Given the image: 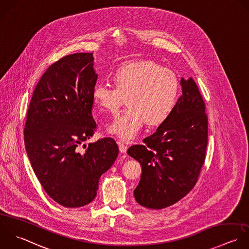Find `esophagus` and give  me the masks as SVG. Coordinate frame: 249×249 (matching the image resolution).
Returning a JSON list of instances; mask_svg holds the SVG:
<instances>
[{
  "instance_id": "34e87169",
  "label": "esophagus",
  "mask_w": 249,
  "mask_h": 249,
  "mask_svg": "<svg viewBox=\"0 0 249 249\" xmlns=\"http://www.w3.org/2000/svg\"><path fill=\"white\" fill-rule=\"evenodd\" d=\"M118 146H119V150L121 153H125L127 151V145L124 142H118Z\"/></svg>"
}]
</instances>
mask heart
<instances>
[{"instance_id": "b5f03b06", "label": "heart", "mask_w": 249, "mask_h": 249, "mask_svg": "<svg viewBox=\"0 0 249 249\" xmlns=\"http://www.w3.org/2000/svg\"><path fill=\"white\" fill-rule=\"evenodd\" d=\"M112 81L114 87L98 83L92 98L102 110L112 114L126 98L127 109L107 128L123 141L136 137L144 123L149 127L164 123L177 105L179 93L177 74L153 61L126 63L114 71Z\"/></svg>"}]
</instances>
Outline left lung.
I'll return each mask as SVG.
<instances>
[{
	"label": "left lung",
	"instance_id": "1",
	"mask_svg": "<svg viewBox=\"0 0 249 249\" xmlns=\"http://www.w3.org/2000/svg\"><path fill=\"white\" fill-rule=\"evenodd\" d=\"M182 95L170 117L154 134L128 149L142 176L134 191L142 207L161 210L186 196L197 182L208 145V116L192 77H181Z\"/></svg>",
	"mask_w": 249,
	"mask_h": 249
}]
</instances>
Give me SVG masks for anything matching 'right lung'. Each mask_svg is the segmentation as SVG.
Wrapping results in <instances>:
<instances>
[{
	"label": "right lung",
	"instance_id": "right-lung-1",
	"mask_svg": "<svg viewBox=\"0 0 249 249\" xmlns=\"http://www.w3.org/2000/svg\"><path fill=\"white\" fill-rule=\"evenodd\" d=\"M97 78L93 53L65 56L42 74L27 112L24 142L30 163L44 191L65 208L91 203L101 176L118 155L111 138L79 150L96 129L92 92Z\"/></svg>",
	"mask_w": 249,
	"mask_h": 249
}]
</instances>
